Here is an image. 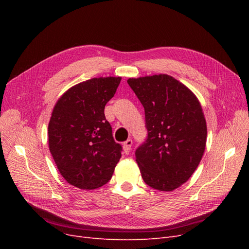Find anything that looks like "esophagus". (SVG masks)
<instances>
[{
	"label": "esophagus",
	"instance_id": "esophagus-1",
	"mask_svg": "<svg viewBox=\"0 0 249 249\" xmlns=\"http://www.w3.org/2000/svg\"><path fill=\"white\" fill-rule=\"evenodd\" d=\"M133 145V140L132 139H127L124 142V149L125 153H129L131 150V147Z\"/></svg>",
	"mask_w": 249,
	"mask_h": 249
}]
</instances>
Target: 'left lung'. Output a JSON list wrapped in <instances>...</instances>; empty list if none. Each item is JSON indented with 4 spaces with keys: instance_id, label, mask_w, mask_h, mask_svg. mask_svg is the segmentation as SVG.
<instances>
[{
    "instance_id": "obj_1",
    "label": "left lung",
    "mask_w": 249,
    "mask_h": 249,
    "mask_svg": "<svg viewBox=\"0 0 249 249\" xmlns=\"http://www.w3.org/2000/svg\"><path fill=\"white\" fill-rule=\"evenodd\" d=\"M144 108L145 141L135 152L143 180L160 191L187 182L205 152L207 124L190 89L168 74L129 79Z\"/></svg>"
}]
</instances>
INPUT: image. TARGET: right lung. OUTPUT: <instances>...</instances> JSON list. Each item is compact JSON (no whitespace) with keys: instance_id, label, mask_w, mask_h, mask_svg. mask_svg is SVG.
Instances as JSON below:
<instances>
[{"instance_id":"add662e5","label":"right lung","mask_w":249,"mask_h":249,"mask_svg":"<svg viewBox=\"0 0 249 249\" xmlns=\"http://www.w3.org/2000/svg\"><path fill=\"white\" fill-rule=\"evenodd\" d=\"M122 78H93L71 87L60 97L49 124V146L67 183L92 190L107 184L122 157L113 138L105 106Z\"/></svg>"}]
</instances>
